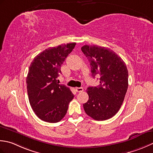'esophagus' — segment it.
I'll list each match as a JSON object with an SVG mask.
<instances>
[{"instance_id":"esophagus-1","label":"esophagus","mask_w":153,"mask_h":153,"mask_svg":"<svg viewBox=\"0 0 153 153\" xmlns=\"http://www.w3.org/2000/svg\"><path fill=\"white\" fill-rule=\"evenodd\" d=\"M75 90L77 92H81L83 91V88H82V87H80V88H76Z\"/></svg>"}]
</instances>
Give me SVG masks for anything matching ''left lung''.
I'll list each match as a JSON object with an SVG mask.
<instances>
[{
	"label": "left lung",
	"instance_id": "obj_1",
	"mask_svg": "<svg viewBox=\"0 0 153 153\" xmlns=\"http://www.w3.org/2000/svg\"><path fill=\"white\" fill-rule=\"evenodd\" d=\"M81 50L90 62L93 77H100V85L87 88L89 99L83 104L86 114L98 121L106 120L117 114L128 88L126 63L111 49L85 45Z\"/></svg>",
	"mask_w": 153,
	"mask_h": 153
}]
</instances>
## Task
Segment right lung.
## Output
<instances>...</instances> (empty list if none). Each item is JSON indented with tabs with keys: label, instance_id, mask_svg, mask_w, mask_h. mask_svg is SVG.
Returning <instances> with one entry per match:
<instances>
[{
	"label": "right lung",
	"instance_id": "obj_1",
	"mask_svg": "<svg viewBox=\"0 0 153 153\" xmlns=\"http://www.w3.org/2000/svg\"><path fill=\"white\" fill-rule=\"evenodd\" d=\"M76 43L45 49L33 59L29 67L26 85L30 104L40 120L57 123L67 114L74 98L66 86L59 85L61 67Z\"/></svg>",
	"mask_w": 153,
	"mask_h": 153
}]
</instances>
